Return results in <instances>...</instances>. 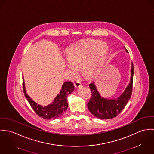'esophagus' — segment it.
Masks as SVG:
<instances>
[{
	"label": "esophagus",
	"instance_id": "esophagus-1",
	"mask_svg": "<svg viewBox=\"0 0 154 154\" xmlns=\"http://www.w3.org/2000/svg\"><path fill=\"white\" fill-rule=\"evenodd\" d=\"M74 85L75 86V87H79L82 85V82L80 81H76V82L74 83Z\"/></svg>",
	"mask_w": 154,
	"mask_h": 154
}]
</instances>
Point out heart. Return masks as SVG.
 <instances>
[{"label": "heart", "instance_id": "obj_1", "mask_svg": "<svg viewBox=\"0 0 154 154\" xmlns=\"http://www.w3.org/2000/svg\"><path fill=\"white\" fill-rule=\"evenodd\" d=\"M107 44L100 40L88 39L76 44L69 48L66 67L73 74L83 65V70L88 75H94L102 66L107 52Z\"/></svg>", "mask_w": 154, "mask_h": 154}]
</instances>
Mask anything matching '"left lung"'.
Segmentation results:
<instances>
[{
  "label": "left lung",
  "instance_id": "8db88e82",
  "mask_svg": "<svg viewBox=\"0 0 154 154\" xmlns=\"http://www.w3.org/2000/svg\"><path fill=\"white\" fill-rule=\"evenodd\" d=\"M124 48L126 52H128L125 47ZM134 73V66L132 63L129 83L123 93L116 99H109L103 97L97 90L94 82L91 83L89 87L91 91V96L87 103L88 109L91 113L100 119H112L119 115L131 99Z\"/></svg>",
  "mask_w": 154,
  "mask_h": 154
}]
</instances>
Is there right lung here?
<instances>
[{"mask_svg":"<svg viewBox=\"0 0 154 154\" xmlns=\"http://www.w3.org/2000/svg\"><path fill=\"white\" fill-rule=\"evenodd\" d=\"M23 89L25 96L35 112L40 117L45 119H55L62 116L68 107L67 96L74 90V86L71 82H64L62 85L60 93L54 99L53 102L46 106L37 104L28 96L25 87L23 77Z\"/></svg>","mask_w":154,"mask_h":154,"instance_id":"add662e5","label":"right lung"}]
</instances>
